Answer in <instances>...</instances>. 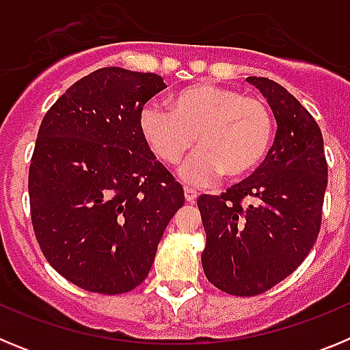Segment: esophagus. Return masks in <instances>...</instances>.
Here are the masks:
<instances>
[{
    "instance_id": "1",
    "label": "esophagus",
    "mask_w": 350,
    "mask_h": 350,
    "mask_svg": "<svg viewBox=\"0 0 350 350\" xmlns=\"http://www.w3.org/2000/svg\"><path fill=\"white\" fill-rule=\"evenodd\" d=\"M184 196L187 203H194L198 198V193L193 189V187H184Z\"/></svg>"
}]
</instances>
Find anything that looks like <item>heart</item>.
Returning a JSON list of instances; mask_svg holds the SVG:
<instances>
[{
  "instance_id": "b5f03b06",
  "label": "heart",
  "mask_w": 350,
  "mask_h": 350,
  "mask_svg": "<svg viewBox=\"0 0 350 350\" xmlns=\"http://www.w3.org/2000/svg\"><path fill=\"white\" fill-rule=\"evenodd\" d=\"M138 122L145 144L166 165H177L198 140L202 148L178 170L182 180L193 185L222 173L231 180L254 173L273 140V117L265 101L215 83L178 91L172 110L150 101Z\"/></svg>"
}]
</instances>
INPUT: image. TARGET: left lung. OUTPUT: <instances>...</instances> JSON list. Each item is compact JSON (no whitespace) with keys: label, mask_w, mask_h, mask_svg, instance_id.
<instances>
[{"label":"left lung","mask_w":350,"mask_h":350,"mask_svg":"<svg viewBox=\"0 0 350 350\" xmlns=\"http://www.w3.org/2000/svg\"><path fill=\"white\" fill-rule=\"evenodd\" d=\"M277 120V135L254 175L221 196L202 194L203 271L234 296H256L289 277L317 240L327 185L321 128L280 83L249 77Z\"/></svg>","instance_id":"8db88e82"}]
</instances>
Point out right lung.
Masks as SVG:
<instances>
[{
	"label": "right lung",
	"instance_id": "1",
	"mask_svg": "<svg viewBox=\"0 0 350 350\" xmlns=\"http://www.w3.org/2000/svg\"><path fill=\"white\" fill-rule=\"evenodd\" d=\"M163 77L100 68L43 117L29 166L31 221L57 273L91 293L120 295L150 271L184 189L140 133Z\"/></svg>",
	"mask_w": 350,
	"mask_h": 350
}]
</instances>
